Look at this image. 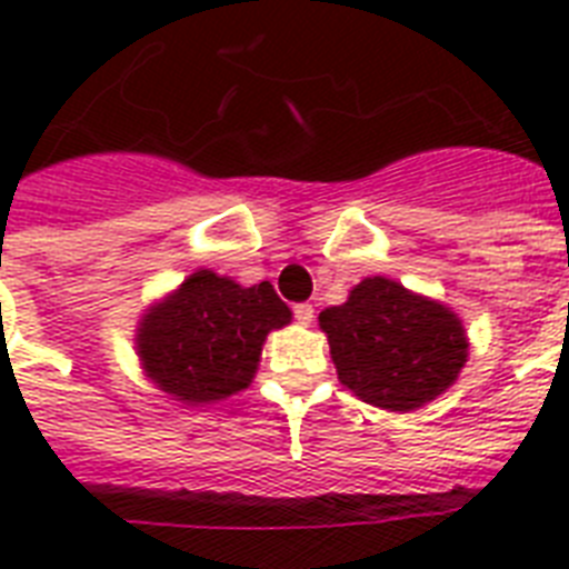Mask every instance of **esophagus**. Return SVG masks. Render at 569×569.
<instances>
[{
  "mask_svg": "<svg viewBox=\"0 0 569 569\" xmlns=\"http://www.w3.org/2000/svg\"><path fill=\"white\" fill-rule=\"evenodd\" d=\"M292 312H295V321H298V325H312V319H316L312 303H295Z\"/></svg>",
  "mask_w": 569,
  "mask_h": 569,
  "instance_id": "obj_1",
  "label": "esophagus"
}]
</instances>
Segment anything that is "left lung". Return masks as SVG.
I'll use <instances>...</instances> for the list:
<instances>
[{"mask_svg":"<svg viewBox=\"0 0 569 569\" xmlns=\"http://www.w3.org/2000/svg\"><path fill=\"white\" fill-rule=\"evenodd\" d=\"M339 380L383 410H416L451 387L467 363L463 325L442 303L369 277L319 316Z\"/></svg>","mask_w":569,"mask_h":569,"instance_id":"1","label":"left lung"}]
</instances>
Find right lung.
Here are the masks:
<instances>
[{"instance_id": "right-lung-1", "label": "right lung", "mask_w": 569, "mask_h": 569, "mask_svg": "<svg viewBox=\"0 0 569 569\" xmlns=\"http://www.w3.org/2000/svg\"><path fill=\"white\" fill-rule=\"evenodd\" d=\"M292 319L268 280L239 286L197 271L138 330L147 375L180 401H221L250 383L268 330Z\"/></svg>"}]
</instances>
